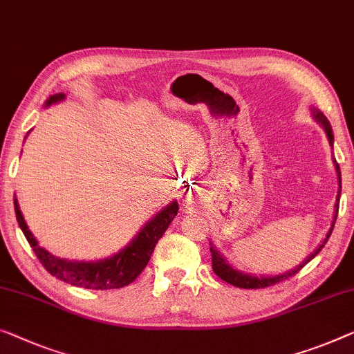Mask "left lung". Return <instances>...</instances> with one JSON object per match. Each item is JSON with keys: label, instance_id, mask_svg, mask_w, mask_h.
I'll use <instances>...</instances> for the list:
<instances>
[{"label": "left lung", "instance_id": "left-lung-1", "mask_svg": "<svg viewBox=\"0 0 354 354\" xmlns=\"http://www.w3.org/2000/svg\"><path fill=\"white\" fill-rule=\"evenodd\" d=\"M313 114V119L318 122L321 127H323L326 135H328V140H329V145L334 146V133H332V127L329 124V120L326 115L321 113L319 109L312 108L310 109ZM332 160H334V165H335V171H337V178H339V192H337V197H335V205H334V216H332V223H330V227L328 230V234H326L324 240L321 241L318 245V248L310 254L307 259H304L302 263H299L297 267H294L292 270L289 272H284V273H279V275H270V277H266V275H261V277H256V275H250V273H245L241 270H236L234 266H230L227 262V259H224V256L221 254V252L216 250L213 243H209L211 248V266H213V270L216 275H218L221 279H224L225 283L229 284H234L236 288H243V289H259V288H267V286H273V284H277L279 281H283V279H286L289 277H292L297 273L300 268H302L305 263H308L310 261L313 259V257L318 254V252L323 250L326 241L329 240V236L332 234V229H334V224H335V219H337V213H339V202H340V192H342V178H340V167L339 163H337L335 157H332Z\"/></svg>", "mask_w": 354, "mask_h": 354}]
</instances>
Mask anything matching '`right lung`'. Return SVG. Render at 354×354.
Instances as JSON below:
<instances>
[{
  "label": "right lung",
  "instance_id": "obj_1",
  "mask_svg": "<svg viewBox=\"0 0 354 354\" xmlns=\"http://www.w3.org/2000/svg\"><path fill=\"white\" fill-rule=\"evenodd\" d=\"M65 100V93L50 95L46 100L44 108H49L50 104L60 103ZM14 209L15 218H17L19 227L22 229L25 239L28 240L30 246L33 248L36 257L44 266V268L50 275L62 279L71 286L86 288V289H118L124 288L145 270L147 262L151 259L152 251L159 241L160 236L165 234L168 225L175 219L178 214V202L173 200L167 207H163L159 213L147 221L140 229L131 241L115 254L104 257L98 261H70L62 259L50 254L49 251L38 245V240L31 234V230L26 225L22 211H20L17 198L14 197Z\"/></svg>",
  "mask_w": 354,
  "mask_h": 354
}]
</instances>
